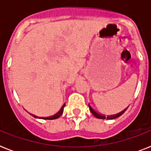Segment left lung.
Masks as SVG:
<instances>
[{
    "mask_svg": "<svg viewBox=\"0 0 151 151\" xmlns=\"http://www.w3.org/2000/svg\"><path fill=\"white\" fill-rule=\"evenodd\" d=\"M88 106H89V110L90 111L92 112V114L93 115H94L95 117H97V118H100V119H106V118H107V119H114V118H117V117H120L121 115H122L124 113V111L127 110L126 109H124L123 111H122V112H120L119 114H115V115H111V116H107V117H106V116H104V115H102V114H98V113L96 112V111H95L92 108V106L90 105H88Z\"/></svg>",
    "mask_w": 151,
    "mask_h": 151,
    "instance_id": "8db88e82",
    "label": "left lung"
}]
</instances>
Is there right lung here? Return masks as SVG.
I'll use <instances>...</instances> for the list:
<instances>
[{
    "label": "right lung",
    "instance_id": "add662e5",
    "mask_svg": "<svg viewBox=\"0 0 151 151\" xmlns=\"http://www.w3.org/2000/svg\"><path fill=\"white\" fill-rule=\"evenodd\" d=\"M64 106H65V104H64L63 106H62L61 110H59V112L57 113L56 114H55L54 116H52V117H37V116H35V115L34 114H31L33 117H37V118H41V119H48V120H53V119H56V118H58V117H59L60 116H61L62 114H63V109H64Z\"/></svg>",
    "mask_w": 151,
    "mask_h": 151
}]
</instances>
